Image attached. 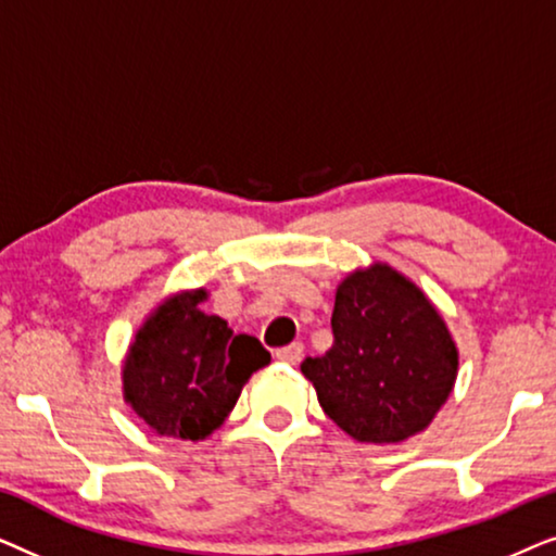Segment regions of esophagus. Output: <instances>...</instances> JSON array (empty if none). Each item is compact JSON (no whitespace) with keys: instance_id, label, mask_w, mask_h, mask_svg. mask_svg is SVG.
<instances>
[{"instance_id":"34e87169","label":"esophagus","mask_w":556,"mask_h":556,"mask_svg":"<svg viewBox=\"0 0 556 556\" xmlns=\"http://www.w3.org/2000/svg\"><path fill=\"white\" fill-rule=\"evenodd\" d=\"M276 359L283 362V364H299L303 359V344H299V341H295V344H291V346L278 349Z\"/></svg>"}]
</instances>
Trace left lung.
Returning <instances> with one entry per match:
<instances>
[{"mask_svg":"<svg viewBox=\"0 0 556 556\" xmlns=\"http://www.w3.org/2000/svg\"><path fill=\"white\" fill-rule=\"evenodd\" d=\"M333 344L306 356L318 405L359 443L390 445L435 420L458 377V346L425 291L387 263L356 268L337 288Z\"/></svg>","mask_w":556,"mask_h":556,"instance_id":"8db88e82","label":"left lung"}]
</instances>
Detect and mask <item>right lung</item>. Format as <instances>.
I'll return each instance as SVG.
<instances>
[{
	"instance_id": "right-lung-1",
	"label": "right lung",
	"mask_w": 556,
	"mask_h": 556,
	"mask_svg": "<svg viewBox=\"0 0 556 556\" xmlns=\"http://www.w3.org/2000/svg\"><path fill=\"white\" fill-rule=\"evenodd\" d=\"M204 288L164 299L128 346L124 400L162 438L204 440L232 413L253 371L270 364L261 341L200 308Z\"/></svg>"
}]
</instances>
